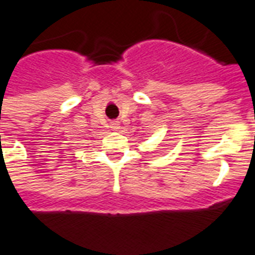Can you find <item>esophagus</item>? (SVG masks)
<instances>
[{"label": "esophagus", "mask_w": 255, "mask_h": 255, "mask_svg": "<svg viewBox=\"0 0 255 255\" xmlns=\"http://www.w3.org/2000/svg\"><path fill=\"white\" fill-rule=\"evenodd\" d=\"M111 128H113V130H118L121 128L120 122H118V121H115V122H113V124H111Z\"/></svg>", "instance_id": "obj_1"}]
</instances>
